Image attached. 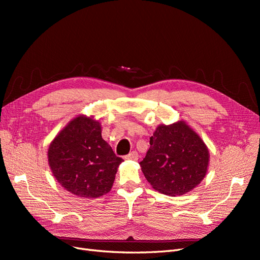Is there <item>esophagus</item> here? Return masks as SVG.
<instances>
[{
    "label": "esophagus",
    "mask_w": 260,
    "mask_h": 260,
    "mask_svg": "<svg viewBox=\"0 0 260 260\" xmlns=\"http://www.w3.org/2000/svg\"><path fill=\"white\" fill-rule=\"evenodd\" d=\"M124 158L127 159V160H138L139 155H138V153L136 151H133L130 154H128L127 156H124Z\"/></svg>",
    "instance_id": "obj_1"
}]
</instances>
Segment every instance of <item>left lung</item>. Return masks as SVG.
<instances>
[{
    "instance_id": "obj_1",
    "label": "left lung",
    "mask_w": 260,
    "mask_h": 260,
    "mask_svg": "<svg viewBox=\"0 0 260 260\" xmlns=\"http://www.w3.org/2000/svg\"><path fill=\"white\" fill-rule=\"evenodd\" d=\"M149 145L140 166L154 190L170 196L183 195L205 178L208 148L185 121L159 124Z\"/></svg>"
}]
</instances>
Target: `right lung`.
<instances>
[{
	"label": "right lung",
	"mask_w": 260,
	"mask_h": 260,
	"mask_svg": "<svg viewBox=\"0 0 260 260\" xmlns=\"http://www.w3.org/2000/svg\"><path fill=\"white\" fill-rule=\"evenodd\" d=\"M53 176L78 198L96 199L111 191L122 158L102 138L98 120L80 115L54 138L48 151Z\"/></svg>",
	"instance_id": "obj_1"
}]
</instances>
